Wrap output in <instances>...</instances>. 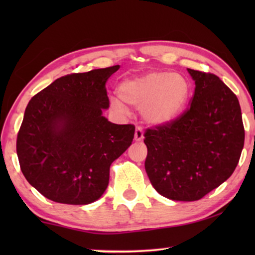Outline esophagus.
<instances>
[{
  "instance_id": "34e87169",
  "label": "esophagus",
  "mask_w": 255,
  "mask_h": 255,
  "mask_svg": "<svg viewBox=\"0 0 255 255\" xmlns=\"http://www.w3.org/2000/svg\"><path fill=\"white\" fill-rule=\"evenodd\" d=\"M144 139V131L140 127L135 128V132H134V140L135 141H141Z\"/></svg>"
}]
</instances>
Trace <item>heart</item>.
Masks as SVG:
<instances>
[{
  "mask_svg": "<svg viewBox=\"0 0 255 255\" xmlns=\"http://www.w3.org/2000/svg\"><path fill=\"white\" fill-rule=\"evenodd\" d=\"M190 87L184 76L169 72H149L124 80L118 87V95L124 102L141 108V115L149 124L161 125L173 121L186 107ZM118 110L124 106L111 100Z\"/></svg>",
  "mask_w": 255,
  "mask_h": 255,
  "instance_id": "obj_1",
  "label": "heart"
}]
</instances>
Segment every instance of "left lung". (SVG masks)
Masks as SVG:
<instances>
[{
  "mask_svg": "<svg viewBox=\"0 0 255 255\" xmlns=\"http://www.w3.org/2000/svg\"><path fill=\"white\" fill-rule=\"evenodd\" d=\"M195 81L190 108L175 121L147 128L145 169L152 186L173 201L201 200L235 172L245 140L232 90L211 73L188 68Z\"/></svg>",
  "mask_w": 255,
  "mask_h": 255,
  "instance_id": "left-lung-1",
  "label": "left lung"
}]
</instances>
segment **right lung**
<instances>
[{
    "mask_svg": "<svg viewBox=\"0 0 255 255\" xmlns=\"http://www.w3.org/2000/svg\"><path fill=\"white\" fill-rule=\"evenodd\" d=\"M120 65L73 73L30 100L17 134L20 170L48 200L82 205L102 196L110 166L132 144L134 125L114 124L106 83Z\"/></svg>",
    "mask_w": 255,
    "mask_h": 255,
    "instance_id": "1",
    "label": "right lung"
}]
</instances>
